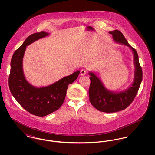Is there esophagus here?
Instances as JSON below:
<instances>
[{
	"label": "esophagus",
	"mask_w": 155,
	"mask_h": 155,
	"mask_svg": "<svg viewBox=\"0 0 155 155\" xmlns=\"http://www.w3.org/2000/svg\"><path fill=\"white\" fill-rule=\"evenodd\" d=\"M87 73V71L85 69H82L81 70V75H85Z\"/></svg>",
	"instance_id": "1"
}]
</instances>
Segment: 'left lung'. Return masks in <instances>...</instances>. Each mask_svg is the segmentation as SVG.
Segmentation results:
<instances>
[{"label": "left lung", "mask_w": 155, "mask_h": 155, "mask_svg": "<svg viewBox=\"0 0 155 155\" xmlns=\"http://www.w3.org/2000/svg\"><path fill=\"white\" fill-rule=\"evenodd\" d=\"M113 40L128 46L133 51L135 66L134 79L132 85L123 91L116 92L106 88L102 82L92 72H89L91 84L89 89V101L97 110L105 113H114L126 109L136 96L142 80V70L137 51L128 43L123 34L118 30L110 31Z\"/></svg>", "instance_id": "8db88e82"}]
</instances>
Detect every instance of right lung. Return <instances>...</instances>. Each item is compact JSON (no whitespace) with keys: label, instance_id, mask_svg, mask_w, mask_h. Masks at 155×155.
I'll return each instance as SVG.
<instances>
[{"label":"right lung","instance_id":"1","mask_svg":"<svg viewBox=\"0 0 155 155\" xmlns=\"http://www.w3.org/2000/svg\"><path fill=\"white\" fill-rule=\"evenodd\" d=\"M41 32L28 37L15 51L11 60L8 78L10 91L16 101L31 114L44 117L57 110L64 102L68 85L78 78L80 71L63 77L52 85L37 88L27 81L22 69V60L26 47L37 40L48 36Z\"/></svg>","mask_w":155,"mask_h":155}]
</instances>
